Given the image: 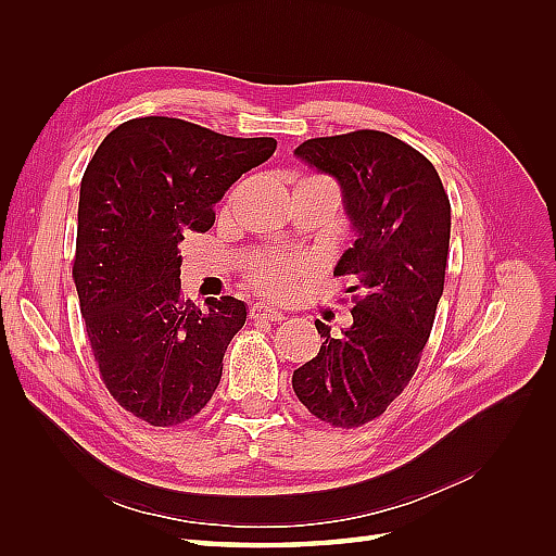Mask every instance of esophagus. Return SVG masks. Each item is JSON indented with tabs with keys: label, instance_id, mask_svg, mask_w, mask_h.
Returning <instances> with one entry per match:
<instances>
[{
	"label": "esophagus",
	"instance_id": "esophagus-1",
	"mask_svg": "<svg viewBox=\"0 0 556 556\" xmlns=\"http://www.w3.org/2000/svg\"><path fill=\"white\" fill-rule=\"evenodd\" d=\"M250 317L252 319H264V323H280V319H285V313L264 304V301H260V304H252Z\"/></svg>",
	"mask_w": 556,
	"mask_h": 556
}]
</instances>
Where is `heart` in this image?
<instances>
[{
    "label": "heart",
    "instance_id": "obj_1",
    "mask_svg": "<svg viewBox=\"0 0 556 556\" xmlns=\"http://www.w3.org/2000/svg\"><path fill=\"white\" fill-rule=\"evenodd\" d=\"M294 271H296V264L292 260L264 262L255 268V274H252V285H255V288L262 290L264 294L280 296L288 292V288L292 285Z\"/></svg>",
    "mask_w": 556,
    "mask_h": 556
}]
</instances>
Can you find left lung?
Returning a JSON list of instances; mask_svg holds the SVG:
<instances>
[{"mask_svg":"<svg viewBox=\"0 0 556 556\" xmlns=\"http://www.w3.org/2000/svg\"><path fill=\"white\" fill-rule=\"evenodd\" d=\"M294 155L341 185L355 231L333 276H352V325L339 336L315 319L317 355L299 366V401L333 427L380 417L415 376L445 282L450 199L433 164L376 129L308 139Z\"/></svg>","mask_w":556,"mask_h":556,"instance_id":"left-lung-1","label":"left lung"}]
</instances>
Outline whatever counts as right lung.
<instances>
[{
	"label": "right lung",
	"instance_id": "add662e5",
	"mask_svg": "<svg viewBox=\"0 0 556 556\" xmlns=\"http://www.w3.org/2000/svg\"><path fill=\"white\" fill-rule=\"evenodd\" d=\"M276 139H233L178 117H134L97 148L80 180L74 280L111 396L153 427L211 401L245 304L180 294L178 243L208 231L213 206Z\"/></svg>",
	"mask_w": 556,
	"mask_h": 556
}]
</instances>
